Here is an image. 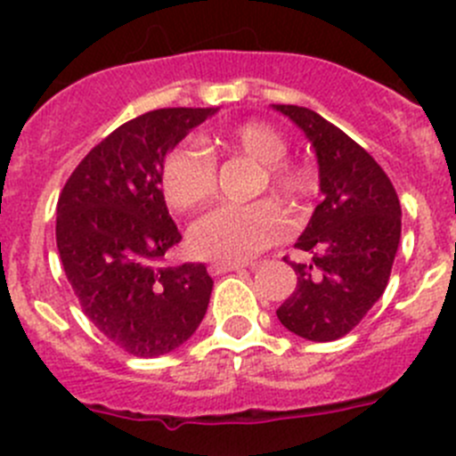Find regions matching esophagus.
<instances>
[{"label": "esophagus", "mask_w": 456, "mask_h": 456, "mask_svg": "<svg viewBox=\"0 0 456 456\" xmlns=\"http://www.w3.org/2000/svg\"><path fill=\"white\" fill-rule=\"evenodd\" d=\"M247 266L240 265V262H211L209 265V273L211 275H220V273H227V271H245Z\"/></svg>", "instance_id": "1"}]
</instances>
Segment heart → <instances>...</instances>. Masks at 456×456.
<instances>
[{
	"label": "heart",
	"mask_w": 456,
	"mask_h": 456,
	"mask_svg": "<svg viewBox=\"0 0 456 456\" xmlns=\"http://www.w3.org/2000/svg\"><path fill=\"white\" fill-rule=\"evenodd\" d=\"M224 150L242 151L262 165L266 183L284 196L300 194L305 176L284 165L287 141L265 123H245L216 139ZM163 190L176 209H196L216 191V160L205 147L183 142L174 147L163 165ZM289 232V218L273 202L229 205L202 216L191 227V249L220 262H247Z\"/></svg>",
	"instance_id": "1"
}]
</instances>
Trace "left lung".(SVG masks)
<instances>
[{
  "label": "left lung",
  "mask_w": 456,
  "mask_h": 456,
  "mask_svg": "<svg viewBox=\"0 0 456 456\" xmlns=\"http://www.w3.org/2000/svg\"><path fill=\"white\" fill-rule=\"evenodd\" d=\"M273 110L309 139L322 194L296 242L311 262H291L297 287L275 315L300 338L333 342L355 329L384 293L402 238V207L384 169L339 127L300 105Z\"/></svg>",
  "instance_id": "1"
}]
</instances>
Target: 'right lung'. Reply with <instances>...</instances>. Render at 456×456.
Masks as SVG:
<instances>
[{
  "label": "right lung",
  "mask_w": 456,
  "mask_h": 456,
  "mask_svg": "<svg viewBox=\"0 0 456 456\" xmlns=\"http://www.w3.org/2000/svg\"><path fill=\"white\" fill-rule=\"evenodd\" d=\"M218 108H163L105 136L57 202V249L87 320L136 357L196 333L214 280L202 262L160 266L181 242L160 185L169 151Z\"/></svg>",
  "instance_id": "add662e5"
}]
</instances>
